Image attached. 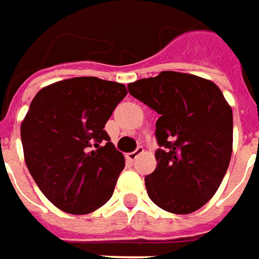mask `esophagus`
I'll list each match as a JSON object with an SVG mask.
<instances>
[{"label": "esophagus", "instance_id": "34e87169", "mask_svg": "<svg viewBox=\"0 0 259 259\" xmlns=\"http://www.w3.org/2000/svg\"><path fill=\"white\" fill-rule=\"evenodd\" d=\"M142 153H144V148H142V146H138V148L134 150V152H131V153H126V159H128L130 162H135V160H137Z\"/></svg>", "mask_w": 259, "mask_h": 259}]
</instances>
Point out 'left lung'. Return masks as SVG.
<instances>
[{
	"label": "left lung",
	"mask_w": 259,
	"mask_h": 259,
	"mask_svg": "<svg viewBox=\"0 0 259 259\" xmlns=\"http://www.w3.org/2000/svg\"><path fill=\"white\" fill-rule=\"evenodd\" d=\"M135 99L160 115L156 121V168L145 177L152 202L187 214L202 208L230 163L233 113L222 91L197 75L163 71L128 85Z\"/></svg>",
	"instance_id": "left-lung-1"
}]
</instances>
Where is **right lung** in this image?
I'll return each instance as SVG.
<instances>
[{"mask_svg":"<svg viewBox=\"0 0 259 259\" xmlns=\"http://www.w3.org/2000/svg\"><path fill=\"white\" fill-rule=\"evenodd\" d=\"M118 82L80 76L43 88L21 124L25 162L45 197L67 213L109 201L125 166L104 125L126 96Z\"/></svg>","mask_w":259,"mask_h":259,"instance_id":"right-lung-1","label":"right lung"}]
</instances>
